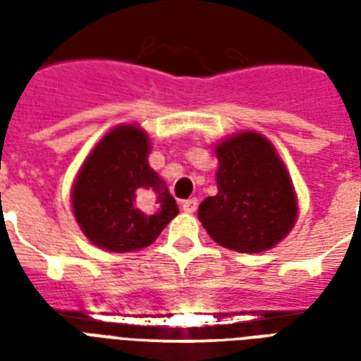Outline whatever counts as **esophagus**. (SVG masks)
I'll return each instance as SVG.
<instances>
[{
  "instance_id": "esophagus-1",
  "label": "esophagus",
  "mask_w": 361,
  "mask_h": 361,
  "mask_svg": "<svg viewBox=\"0 0 361 361\" xmlns=\"http://www.w3.org/2000/svg\"><path fill=\"white\" fill-rule=\"evenodd\" d=\"M197 204H199V201L197 199H188V201H181V209H183V212H195L197 211Z\"/></svg>"
}]
</instances>
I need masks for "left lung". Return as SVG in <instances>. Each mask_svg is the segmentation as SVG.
<instances>
[{
    "label": "left lung",
    "mask_w": 361,
    "mask_h": 361,
    "mask_svg": "<svg viewBox=\"0 0 361 361\" xmlns=\"http://www.w3.org/2000/svg\"><path fill=\"white\" fill-rule=\"evenodd\" d=\"M219 193L199 204L212 240L240 253H261L282 242L298 219V199L272 142L255 131L214 147Z\"/></svg>",
    "instance_id": "8db88e82"
}]
</instances>
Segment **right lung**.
Instances as JSON below:
<instances>
[{"label": "right lung", "mask_w": 361, "mask_h": 361, "mask_svg": "<svg viewBox=\"0 0 361 361\" xmlns=\"http://www.w3.org/2000/svg\"><path fill=\"white\" fill-rule=\"evenodd\" d=\"M149 135L118 126L104 135L75 178L71 204L82 234L114 253L147 247L180 212L149 166Z\"/></svg>", "instance_id": "obj_1"}]
</instances>
